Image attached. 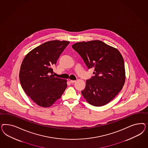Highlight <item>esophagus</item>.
<instances>
[{"label": "esophagus", "mask_w": 148, "mask_h": 148, "mask_svg": "<svg viewBox=\"0 0 148 148\" xmlns=\"http://www.w3.org/2000/svg\"><path fill=\"white\" fill-rule=\"evenodd\" d=\"M70 82H71V83L73 84V83L75 82H76V80H70Z\"/></svg>", "instance_id": "obj_1"}]
</instances>
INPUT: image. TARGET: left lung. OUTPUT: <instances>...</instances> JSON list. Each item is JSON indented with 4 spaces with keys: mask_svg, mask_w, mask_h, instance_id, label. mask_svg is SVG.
Here are the masks:
<instances>
[{
    "mask_svg": "<svg viewBox=\"0 0 148 148\" xmlns=\"http://www.w3.org/2000/svg\"><path fill=\"white\" fill-rule=\"evenodd\" d=\"M72 48L95 74L86 80L81 94L94 106L108 103L123 88L125 81L124 59L119 50L101 40L77 42Z\"/></svg>",
    "mask_w": 148,
    "mask_h": 148,
    "instance_id": "left-lung-1",
    "label": "left lung"
}]
</instances>
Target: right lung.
<instances>
[{"mask_svg":"<svg viewBox=\"0 0 148 148\" xmlns=\"http://www.w3.org/2000/svg\"><path fill=\"white\" fill-rule=\"evenodd\" d=\"M69 41L51 40L31 50L23 60L19 80L25 93L36 104L49 108L61 97L67 80L53 75L55 64Z\"/></svg>","mask_w":148,"mask_h":148,"instance_id":"right-lung-1","label":"right lung"}]
</instances>
